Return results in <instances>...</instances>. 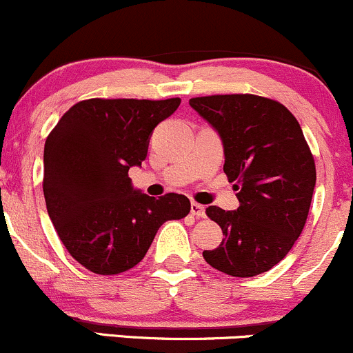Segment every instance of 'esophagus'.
<instances>
[{
    "label": "esophagus",
    "mask_w": 353,
    "mask_h": 353,
    "mask_svg": "<svg viewBox=\"0 0 353 353\" xmlns=\"http://www.w3.org/2000/svg\"><path fill=\"white\" fill-rule=\"evenodd\" d=\"M190 212H192V215L196 216V219H203V216H205V207H203V205L196 203V201H192Z\"/></svg>",
    "instance_id": "34e87169"
}]
</instances>
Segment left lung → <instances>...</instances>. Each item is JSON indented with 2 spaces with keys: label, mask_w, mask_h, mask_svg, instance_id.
Returning a JSON list of instances; mask_svg holds the SVG:
<instances>
[{
  "label": "left lung",
  "mask_w": 353,
  "mask_h": 353,
  "mask_svg": "<svg viewBox=\"0 0 353 353\" xmlns=\"http://www.w3.org/2000/svg\"><path fill=\"white\" fill-rule=\"evenodd\" d=\"M220 133L223 172L240 207H208L223 240L203 259L232 276H255L292 250L310 210L315 160L296 118L282 103L256 94H212L190 100Z\"/></svg>",
  "instance_id": "8db88e82"
}]
</instances>
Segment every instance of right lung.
Segmentation results:
<instances>
[{
    "label": "right lung",
    "mask_w": 353,
    "mask_h": 353,
    "mask_svg": "<svg viewBox=\"0 0 353 353\" xmlns=\"http://www.w3.org/2000/svg\"><path fill=\"white\" fill-rule=\"evenodd\" d=\"M180 98L78 101L45 143L43 193L59 240L86 270L118 275L140 263L166 220L190 213L178 193L153 198L133 190L130 166H140L155 126Z\"/></svg>",
    "instance_id": "1"
}]
</instances>
